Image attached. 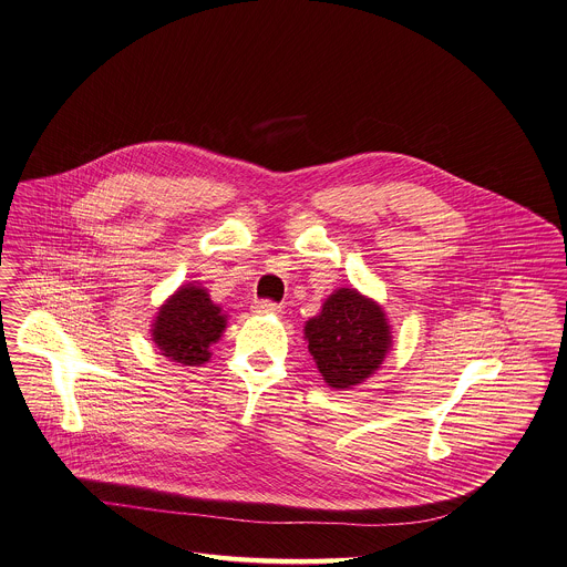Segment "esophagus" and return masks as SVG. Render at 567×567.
Wrapping results in <instances>:
<instances>
[{
    "instance_id": "esophagus-1",
    "label": "esophagus",
    "mask_w": 567,
    "mask_h": 567,
    "mask_svg": "<svg viewBox=\"0 0 567 567\" xmlns=\"http://www.w3.org/2000/svg\"><path fill=\"white\" fill-rule=\"evenodd\" d=\"M254 313H262V315H276L280 313V305L278 302H271V300H256L254 302Z\"/></svg>"
}]
</instances>
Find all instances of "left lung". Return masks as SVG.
I'll return each mask as SVG.
<instances>
[{"label":"left lung","mask_w":567,"mask_h":567,"mask_svg":"<svg viewBox=\"0 0 567 567\" xmlns=\"http://www.w3.org/2000/svg\"><path fill=\"white\" fill-rule=\"evenodd\" d=\"M319 374L334 389H350L380 368L391 332L382 309L354 289L334 291L305 326Z\"/></svg>","instance_id":"left-lung-1"}]
</instances>
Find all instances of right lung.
I'll return each instance as SVG.
<instances>
[{
    "label": "right lung",
    "instance_id": "right-lung-1",
    "mask_svg": "<svg viewBox=\"0 0 567 567\" xmlns=\"http://www.w3.org/2000/svg\"><path fill=\"white\" fill-rule=\"evenodd\" d=\"M224 328L226 317L213 305L206 289L187 285L161 307L152 337L158 350L176 363L202 365L210 357V343L221 337Z\"/></svg>",
    "mask_w": 567,
    "mask_h": 567
}]
</instances>
